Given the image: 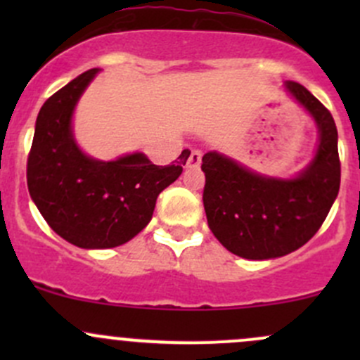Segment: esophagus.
<instances>
[{
	"label": "esophagus",
	"instance_id": "34e87169",
	"mask_svg": "<svg viewBox=\"0 0 360 360\" xmlns=\"http://www.w3.org/2000/svg\"><path fill=\"white\" fill-rule=\"evenodd\" d=\"M202 162V153L200 151L193 150L190 153V157H188V162H186V167L188 169H198V165H200Z\"/></svg>",
	"mask_w": 360,
	"mask_h": 360
}]
</instances>
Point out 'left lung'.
<instances>
[{
	"mask_svg": "<svg viewBox=\"0 0 360 360\" xmlns=\"http://www.w3.org/2000/svg\"><path fill=\"white\" fill-rule=\"evenodd\" d=\"M284 90L303 108L319 130L314 158L294 177L264 176L217 151L202 157L203 207L214 237L245 259H274L307 244L328 217L341 167L338 130L331 112L303 85Z\"/></svg>",
	"mask_w": 360,
	"mask_h": 360,
	"instance_id": "1",
	"label": "left lung"
}]
</instances>
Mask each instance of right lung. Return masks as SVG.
<instances>
[{"label": "right lung", "instance_id": "right-lung-1", "mask_svg": "<svg viewBox=\"0 0 360 360\" xmlns=\"http://www.w3.org/2000/svg\"><path fill=\"white\" fill-rule=\"evenodd\" d=\"M101 69H89L53 94L38 112L27 158V188L49 226L82 249H110L136 237L151 221L158 195L183 172L180 162L160 167L144 153L111 162L83 153L72 132L79 97Z\"/></svg>", "mask_w": 360, "mask_h": 360}]
</instances>
